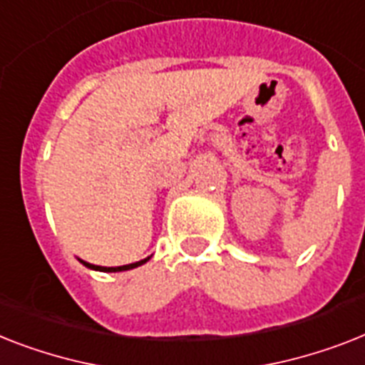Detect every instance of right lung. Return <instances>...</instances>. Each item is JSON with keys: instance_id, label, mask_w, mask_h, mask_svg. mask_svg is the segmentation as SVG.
<instances>
[{"instance_id": "right-lung-1", "label": "right lung", "mask_w": 365, "mask_h": 365, "mask_svg": "<svg viewBox=\"0 0 365 365\" xmlns=\"http://www.w3.org/2000/svg\"><path fill=\"white\" fill-rule=\"evenodd\" d=\"M150 260V257L144 260H138V262H133V264H125V266H115V268H106V266H96V264H90V262H84V260H80L82 264L86 266V268H90V269H97V272H123V269H133L136 268V266H140L144 264V262H148Z\"/></svg>"}]
</instances>
